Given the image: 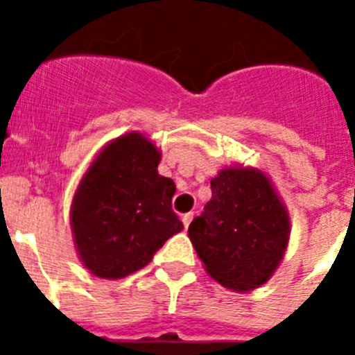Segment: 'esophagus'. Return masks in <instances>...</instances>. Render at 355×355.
Masks as SVG:
<instances>
[{"instance_id":"1","label":"esophagus","mask_w":355,"mask_h":355,"mask_svg":"<svg viewBox=\"0 0 355 355\" xmlns=\"http://www.w3.org/2000/svg\"><path fill=\"white\" fill-rule=\"evenodd\" d=\"M192 218H193V213H184V215L181 216V220H183L184 229H187L188 225H190V222H192Z\"/></svg>"}]
</instances>
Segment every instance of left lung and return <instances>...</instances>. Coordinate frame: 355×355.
Listing matches in <instances>:
<instances>
[{"label": "left lung", "mask_w": 355, "mask_h": 355, "mask_svg": "<svg viewBox=\"0 0 355 355\" xmlns=\"http://www.w3.org/2000/svg\"><path fill=\"white\" fill-rule=\"evenodd\" d=\"M290 213L259 168L224 167L211 180V199L188 236L205 270L233 291L259 288L274 275L290 241Z\"/></svg>", "instance_id": "8db88e82"}]
</instances>
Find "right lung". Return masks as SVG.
Here are the masks:
<instances>
[{"instance_id": "obj_1", "label": "right lung", "mask_w": 355, "mask_h": 355, "mask_svg": "<svg viewBox=\"0 0 355 355\" xmlns=\"http://www.w3.org/2000/svg\"><path fill=\"white\" fill-rule=\"evenodd\" d=\"M162 150L139 131L110 140L78 183L71 231L78 258L96 277L122 279L149 265L183 224L175 184L158 174Z\"/></svg>"}]
</instances>
